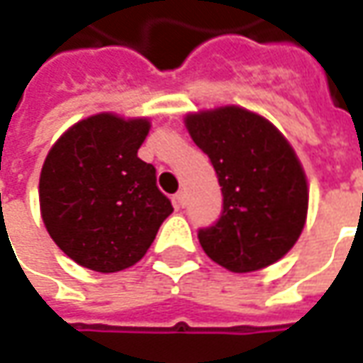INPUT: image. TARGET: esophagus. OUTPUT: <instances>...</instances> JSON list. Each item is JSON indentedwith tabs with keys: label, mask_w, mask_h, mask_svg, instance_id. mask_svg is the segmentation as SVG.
<instances>
[{
	"label": "esophagus",
	"mask_w": 363,
	"mask_h": 363,
	"mask_svg": "<svg viewBox=\"0 0 363 363\" xmlns=\"http://www.w3.org/2000/svg\"><path fill=\"white\" fill-rule=\"evenodd\" d=\"M184 204H186V192L179 191L174 194V206H177V208H182Z\"/></svg>",
	"instance_id": "34e87169"
}]
</instances>
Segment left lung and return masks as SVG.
<instances>
[{"mask_svg":"<svg viewBox=\"0 0 363 363\" xmlns=\"http://www.w3.org/2000/svg\"><path fill=\"white\" fill-rule=\"evenodd\" d=\"M184 125L223 191L220 218L199 230L202 250L230 272L278 262L308 214V182L290 143L270 121L236 105L189 113Z\"/></svg>","mask_w":363,"mask_h":363,"instance_id":"8db88e82","label":"left lung"}]
</instances>
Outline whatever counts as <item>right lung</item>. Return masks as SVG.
Segmentation results:
<instances>
[{
	"label": "right lung",
	"mask_w": 363,
	"mask_h": 363,
	"mask_svg": "<svg viewBox=\"0 0 363 363\" xmlns=\"http://www.w3.org/2000/svg\"><path fill=\"white\" fill-rule=\"evenodd\" d=\"M149 129L143 117L99 113L69 127L47 152L41 218L53 242L89 270L137 264L172 213L155 167L137 157Z\"/></svg>",
	"instance_id": "obj_1"
}]
</instances>
